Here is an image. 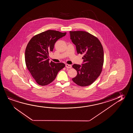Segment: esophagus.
Instances as JSON below:
<instances>
[{"instance_id":"34e87169","label":"esophagus","mask_w":133,"mask_h":133,"mask_svg":"<svg viewBox=\"0 0 133 133\" xmlns=\"http://www.w3.org/2000/svg\"><path fill=\"white\" fill-rule=\"evenodd\" d=\"M66 67L68 68V69H70L72 68V65L70 64H66L65 65Z\"/></svg>"}]
</instances>
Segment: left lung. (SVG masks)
Returning <instances> with one entry per match:
<instances>
[{"instance_id":"left-lung-1","label":"left lung","mask_w":133,"mask_h":133,"mask_svg":"<svg viewBox=\"0 0 133 133\" xmlns=\"http://www.w3.org/2000/svg\"><path fill=\"white\" fill-rule=\"evenodd\" d=\"M69 33L77 53L84 55L82 65L74 64L72 66L77 72L76 76L72 80L81 87L89 85L102 72L104 61L103 48L98 38L88 32L70 31Z\"/></svg>"}]
</instances>
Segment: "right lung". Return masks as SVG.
<instances>
[{"mask_svg": "<svg viewBox=\"0 0 133 133\" xmlns=\"http://www.w3.org/2000/svg\"><path fill=\"white\" fill-rule=\"evenodd\" d=\"M66 34V32L48 30L35 35L28 43L25 52L26 65L39 85L50 84L65 67L63 63L49 62V55L53 51L55 42Z\"/></svg>", "mask_w": 133, "mask_h": 133, "instance_id": "right-lung-1", "label": "right lung"}]
</instances>
